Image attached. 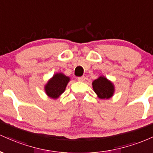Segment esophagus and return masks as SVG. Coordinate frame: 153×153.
<instances>
[{"mask_svg":"<svg viewBox=\"0 0 153 153\" xmlns=\"http://www.w3.org/2000/svg\"><path fill=\"white\" fill-rule=\"evenodd\" d=\"M77 79H78V81H79V82H84L85 80V76H79L77 78Z\"/></svg>","mask_w":153,"mask_h":153,"instance_id":"1","label":"esophagus"}]
</instances>
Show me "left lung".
Returning <instances> with one entry per match:
<instances>
[{
    "instance_id": "1",
    "label": "left lung",
    "mask_w": 153,
    "mask_h": 153,
    "mask_svg": "<svg viewBox=\"0 0 153 153\" xmlns=\"http://www.w3.org/2000/svg\"><path fill=\"white\" fill-rule=\"evenodd\" d=\"M92 87L100 99H108L114 95V85L104 76H100L98 79L94 80Z\"/></svg>"
}]
</instances>
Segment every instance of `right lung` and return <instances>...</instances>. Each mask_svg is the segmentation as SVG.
Instances as JSON below:
<instances>
[{"mask_svg":"<svg viewBox=\"0 0 153 153\" xmlns=\"http://www.w3.org/2000/svg\"><path fill=\"white\" fill-rule=\"evenodd\" d=\"M69 80V77L65 76L63 74H56L45 86L46 94L51 98H58L66 90Z\"/></svg>","mask_w":153,"mask_h":153,"instance_id":"right-lung-1","label":"right lung"}]
</instances>
